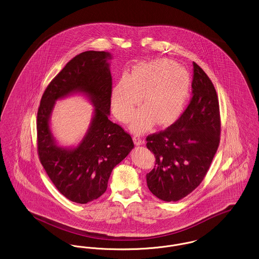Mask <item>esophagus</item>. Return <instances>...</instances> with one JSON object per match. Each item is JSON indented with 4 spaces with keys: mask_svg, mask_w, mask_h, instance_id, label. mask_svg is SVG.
Segmentation results:
<instances>
[{
    "mask_svg": "<svg viewBox=\"0 0 259 259\" xmlns=\"http://www.w3.org/2000/svg\"><path fill=\"white\" fill-rule=\"evenodd\" d=\"M133 140H134V143H135L136 146H141L144 144V141L142 140V138L140 136L135 135L133 137Z\"/></svg>",
    "mask_w": 259,
    "mask_h": 259,
    "instance_id": "34e87169",
    "label": "esophagus"
}]
</instances>
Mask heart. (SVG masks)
<instances>
[{
    "label": "heart",
    "mask_w": 259,
    "mask_h": 259,
    "mask_svg": "<svg viewBox=\"0 0 259 259\" xmlns=\"http://www.w3.org/2000/svg\"><path fill=\"white\" fill-rule=\"evenodd\" d=\"M190 87L189 74L170 60H158L136 68L129 77H122L111 92V108L115 116L126 122L135 108L145 105L136 113L132 129L144 132L151 123H169L183 110Z\"/></svg>",
    "instance_id": "1"
}]
</instances>
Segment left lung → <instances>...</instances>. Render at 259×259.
Returning <instances> with one entry per match:
<instances>
[{"label": "left lung", "instance_id": "obj_1", "mask_svg": "<svg viewBox=\"0 0 259 259\" xmlns=\"http://www.w3.org/2000/svg\"><path fill=\"white\" fill-rule=\"evenodd\" d=\"M192 97L178 120L147 137L155 166L147 175L150 192L166 202L179 201L202 183L221 141L219 98L207 74L193 62Z\"/></svg>", "mask_w": 259, "mask_h": 259}]
</instances>
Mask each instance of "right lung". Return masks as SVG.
Returning a JSON list of instances; mask_svg holds the SVG:
<instances>
[{
  "mask_svg": "<svg viewBox=\"0 0 259 259\" xmlns=\"http://www.w3.org/2000/svg\"><path fill=\"white\" fill-rule=\"evenodd\" d=\"M106 51H84L68 62L46 88L37 110V145L39 161L50 181L65 197L87 204L105 193L112 169L130 153L134 143L118 124L109 119L111 74ZM82 92L96 107L87 135L73 150L58 147L50 132L55 101Z\"/></svg>",
  "mask_w": 259,
  "mask_h": 259,
  "instance_id": "obj_1",
  "label": "right lung"
}]
</instances>
